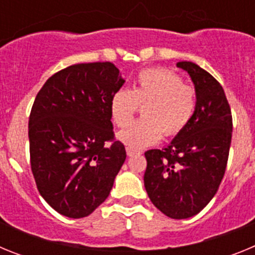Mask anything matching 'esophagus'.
<instances>
[{
	"mask_svg": "<svg viewBox=\"0 0 255 255\" xmlns=\"http://www.w3.org/2000/svg\"><path fill=\"white\" fill-rule=\"evenodd\" d=\"M139 153H140V150L136 149V148H131V147L126 148V154L129 155V157H131V155L134 154H139Z\"/></svg>",
	"mask_w": 255,
	"mask_h": 255,
	"instance_id": "esophagus-1",
	"label": "esophagus"
}]
</instances>
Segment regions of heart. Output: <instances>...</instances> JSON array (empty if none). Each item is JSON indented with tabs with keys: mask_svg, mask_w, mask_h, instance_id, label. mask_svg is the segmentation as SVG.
Wrapping results in <instances>:
<instances>
[{
	"mask_svg": "<svg viewBox=\"0 0 255 255\" xmlns=\"http://www.w3.org/2000/svg\"><path fill=\"white\" fill-rule=\"evenodd\" d=\"M139 106H143L144 117L119 134V139L131 148L155 144L163 134H180L194 116L197 93L173 71L149 69L139 74L132 91L121 88L111 97L110 112L115 125H129Z\"/></svg>",
	"mask_w": 255,
	"mask_h": 255,
	"instance_id": "heart-1",
	"label": "heart"
}]
</instances>
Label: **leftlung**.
Wrapping results in <instances>:
<instances>
[{
    "label": "left lung",
    "mask_w": 255,
    "mask_h": 255,
    "mask_svg": "<svg viewBox=\"0 0 255 255\" xmlns=\"http://www.w3.org/2000/svg\"><path fill=\"white\" fill-rule=\"evenodd\" d=\"M177 66L195 85L194 116L168 147L144 153V186L163 215L184 220L199 213L224 179L233 135L231 110L220 83L194 62Z\"/></svg>",
    "instance_id": "obj_1"
}]
</instances>
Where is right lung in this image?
<instances>
[{"mask_svg":"<svg viewBox=\"0 0 255 255\" xmlns=\"http://www.w3.org/2000/svg\"><path fill=\"white\" fill-rule=\"evenodd\" d=\"M125 83L112 62L60 70L38 92L29 116L30 167L47 203L87 217L107 199L126 150L115 139L111 97Z\"/></svg>","mask_w":255,"mask_h":255,"instance_id":"obj_1","label":"right lung"}]
</instances>
